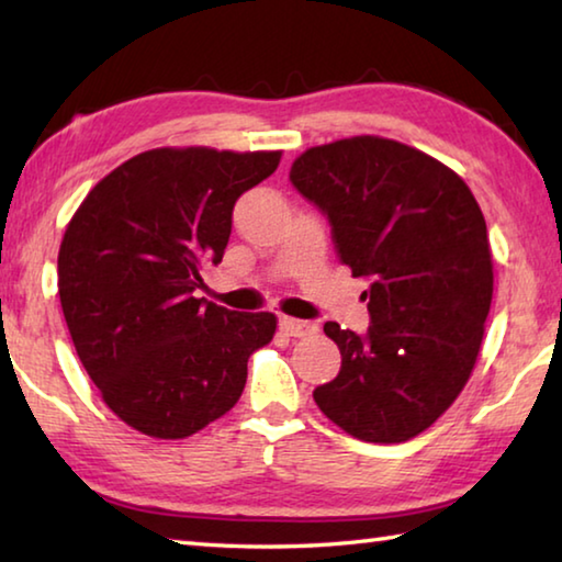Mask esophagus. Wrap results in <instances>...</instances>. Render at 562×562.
<instances>
[{"mask_svg":"<svg viewBox=\"0 0 562 562\" xmlns=\"http://www.w3.org/2000/svg\"><path fill=\"white\" fill-rule=\"evenodd\" d=\"M280 329L284 331L288 337H310L317 331L315 322H302V319H294V317H280Z\"/></svg>","mask_w":562,"mask_h":562,"instance_id":"esophagus-1","label":"esophagus"}]
</instances>
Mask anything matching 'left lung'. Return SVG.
<instances>
[{
    "label": "left lung",
    "mask_w": 562,
    "mask_h": 562,
    "mask_svg": "<svg viewBox=\"0 0 562 562\" xmlns=\"http://www.w3.org/2000/svg\"><path fill=\"white\" fill-rule=\"evenodd\" d=\"M290 180L329 217L339 260L364 292L367 335L327 322L339 374L315 402L369 443L414 439L463 392L493 297L486 221L441 160L382 136L307 148Z\"/></svg>",
    "instance_id": "obj_1"
}]
</instances>
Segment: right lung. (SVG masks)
<instances>
[{"mask_svg": "<svg viewBox=\"0 0 562 562\" xmlns=\"http://www.w3.org/2000/svg\"><path fill=\"white\" fill-rule=\"evenodd\" d=\"M282 150L154 148L83 198L59 247V300L83 369L113 414L150 439H186L231 412L272 312L193 297L223 260L233 207Z\"/></svg>", "mask_w": 562, "mask_h": 562, "instance_id": "obj_1", "label": "right lung"}]
</instances>
